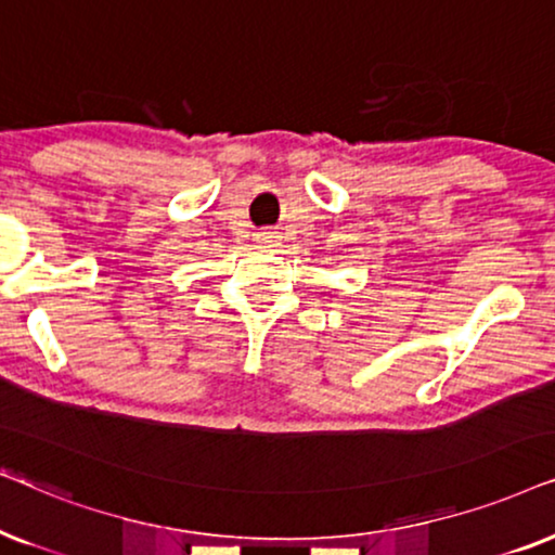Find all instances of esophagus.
Listing matches in <instances>:
<instances>
[{
    "mask_svg": "<svg viewBox=\"0 0 555 555\" xmlns=\"http://www.w3.org/2000/svg\"><path fill=\"white\" fill-rule=\"evenodd\" d=\"M271 238H273L271 233H258V241H261V243H271Z\"/></svg>",
    "mask_w": 555,
    "mask_h": 555,
    "instance_id": "esophagus-1",
    "label": "esophagus"
}]
</instances>
